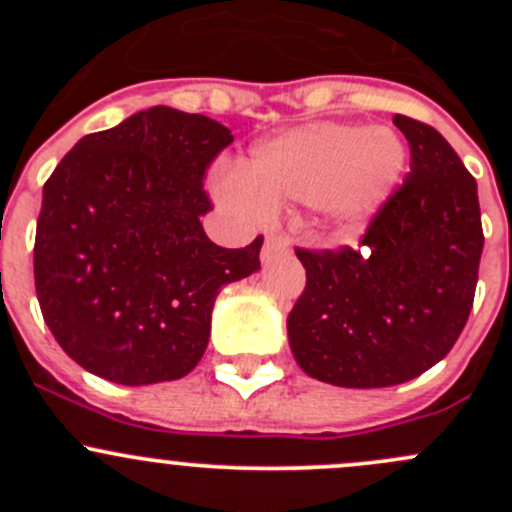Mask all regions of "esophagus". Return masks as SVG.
I'll return each mask as SVG.
<instances>
[{
  "label": "esophagus",
  "instance_id": "obj_1",
  "mask_svg": "<svg viewBox=\"0 0 512 512\" xmlns=\"http://www.w3.org/2000/svg\"><path fill=\"white\" fill-rule=\"evenodd\" d=\"M289 250V240L285 235H277V232H270L265 237V247H262V260L272 255V252H287Z\"/></svg>",
  "mask_w": 512,
  "mask_h": 512
}]
</instances>
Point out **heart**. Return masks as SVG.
<instances>
[{
	"label": "heart",
	"instance_id": "1",
	"mask_svg": "<svg viewBox=\"0 0 512 512\" xmlns=\"http://www.w3.org/2000/svg\"><path fill=\"white\" fill-rule=\"evenodd\" d=\"M404 170L406 143L391 128L319 121L257 143L223 190L262 213L314 205L329 232L356 235L384 210Z\"/></svg>",
	"mask_w": 512,
	"mask_h": 512
}]
</instances>
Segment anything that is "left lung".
I'll return each instance as SVG.
<instances>
[{
    "label": "left lung",
    "instance_id": "8db88e82",
    "mask_svg": "<svg viewBox=\"0 0 512 512\" xmlns=\"http://www.w3.org/2000/svg\"><path fill=\"white\" fill-rule=\"evenodd\" d=\"M411 173L359 250H297L307 287L287 317L299 369L344 389H384L443 359L468 322L483 227L478 185L436 128L394 116Z\"/></svg>",
    "mask_w": 512,
    "mask_h": 512
}]
</instances>
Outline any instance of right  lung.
I'll use <instances>...</instances> for the list:
<instances>
[{
    "instance_id": "add662e5",
    "label": "right lung",
    "mask_w": 512,
    "mask_h": 512,
    "mask_svg": "<svg viewBox=\"0 0 512 512\" xmlns=\"http://www.w3.org/2000/svg\"><path fill=\"white\" fill-rule=\"evenodd\" d=\"M230 128L170 106L84 136L41 193L34 282L46 327L79 366L123 386L183 379L210 339L220 287L260 270L262 237L205 235L208 163Z\"/></svg>"
}]
</instances>
